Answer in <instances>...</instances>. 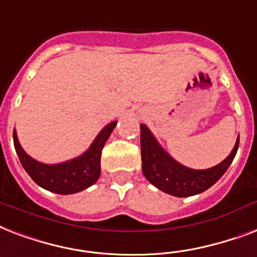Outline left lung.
Listing matches in <instances>:
<instances>
[{
    "label": "left lung",
    "instance_id": "left-lung-1",
    "mask_svg": "<svg viewBox=\"0 0 257 257\" xmlns=\"http://www.w3.org/2000/svg\"><path fill=\"white\" fill-rule=\"evenodd\" d=\"M238 149V138L233 150L221 164L205 170L186 168L161 147L154 135L141 124V156L142 172L147 181L162 192L176 197H190L200 194L214 185L228 170Z\"/></svg>",
    "mask_w": 257,
    "mask_h": 257
}]
</instances>
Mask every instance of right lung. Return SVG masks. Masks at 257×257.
I'll return each mask as SVG.
<instances>
[{
  "mask_svg": "<svg viewBox=\"0 0 257 257\" xmlns=\"http://www.w3.org/2000/svg\"><path fill=\"white\" fill-rule=\"evenodd\" d=\"M115 126L116 122L107 124L81 156L57 165L41 164L28 156L20 145L16 130H13V142L20 162L36 184L57 194H73L89 188L97 181L100 176L101 150Z\"/></svg>",
  "mask_w": 257,
  "mask_h": 257,
  "instance_id": "right-lung-1",
  "label": "right lung"
}]
</instances>
